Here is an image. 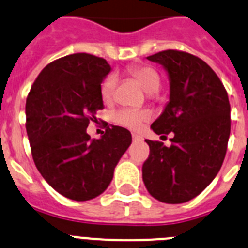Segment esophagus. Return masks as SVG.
<instances>
[{
	"label": "esophagus",
	"instance_id": "34e87169",
	"mask_svg": "<svg viewBox=\"0 0 248 248\" xmlns=\"http://www.w3.org/2000/svg\"><path fill=\"white\" fill-rule=\"evenodd\" d=\"M132 139H133V141H137V142L143 141V137L140 136V135H137V133H132Z\"/></svg>",
	"mask_w": 248,
	"mask_h": 248
}]
</instances>
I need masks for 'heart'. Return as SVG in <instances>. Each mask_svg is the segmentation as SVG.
<instances>
[{
  "label": "heart",
  "instance_id": "heart-1",
  "mask_svg": "<svg viewBox=\"0 0 248 248\" xmlns=\"http://www.w3.org/2000/svg\"><path fill=\"white\" fill-rule=\"evenodd\" d=\"M128 72L131 76H133L140 82V85L143 87L148 93H155L160 90L161 87V77L156 70L147 64H137L130 67ZM116 86H117V77L116 75L111 73L106 78L103 79L101 85V97L103 102H111L113 100ZM151 117V112L148 109H133V108H122L116 112L113 118L118 124L131 128V130H137L142 126V124L148 121Z\"/></svg>",
  "mask_w": 248,
  "mask_h": 248
}]
</instances>
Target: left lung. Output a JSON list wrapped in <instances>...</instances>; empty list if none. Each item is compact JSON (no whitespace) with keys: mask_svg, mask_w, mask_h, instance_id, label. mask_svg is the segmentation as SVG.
Here are the masks:
<instances>
[{"mask_svg":"<svg viewBox=\"0 0 248 248\" xmlns=\"http://www.w3.org/2000/svg\"><path fill=\"white\" fill-rule=\"evenodd\" d=\"M147 60L162 64L170 77V102L151 128L175 136L170 147L146 140L150 156L142 166V178L156 200L184 203L200 195L222 166L231 106L221 79L197 56L166 49Z\"/></svg>","mask_w":248,"mask_h":248,"instance_id":"obj_1","label":"left lung"}]
</instances>
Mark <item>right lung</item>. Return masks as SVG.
I'll list each match as a JSON object with an SVG mask.
<instances>
[{
  "mask_svg": "<svg viewBox=\"0 0 248 248\" xmlns=\"http://www.w3.org/2000/svg\"><path fill=\"white\" fill-rule=\"evenodd\" d=\"M111 71L106 60L73 53L48 63L26 100V131L34 165L49 186L75 201L97 197L132 142L124 127H107L101 139L86 132L103 109L101 83Z\"/></svg>",
  "mask_w": 248,
  "mask_h": 248,
  "instance_id": "add662e5",
  "label": "right lung"
}]
</instances>
